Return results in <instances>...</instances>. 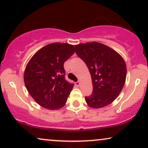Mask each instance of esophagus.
<instances>
[{
    "label": "esophagus",
    "instance_id": "obj_1",
    "mask_svg": "<svg viewBox=\"0 0 148 148\" xmlns=\"http://www.w3.org/2000/svg\"><path fill=\"white\" fill-rule=\"evenodd\" d=\"M75 86H79L80 85V82H75Z\"/></svg>",
    "mask_w": 148,
    "mask_h": 148
}]
</instances>
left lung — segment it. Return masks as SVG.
I'll use <instances>...</instances> for the list:
<instances>
[{
  "mask_svg": "<svg viewBox=\"0 0 148 148\" xmlns=\"http://www.w3.org/2000/svg\"><path fill=\"white\" fill-rule=\"evenodd\" d=\"M75 53L87 65L90 73L93 91L86 97L92 108H102L111 104L120 95L126 82L125 61L119 53L98 42L75 45Z\"/></svg>",
  "mask_w": 148,
  "mask_h": 148,
  "instance_id": "left-lung-1",
  "label": "left lung"
}]
</instances>
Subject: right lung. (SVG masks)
<instances>
[{
    "label": "right lung",
    "mask_w": 148,
    "mask_h": 148,
    "mask_svg": "<svg viewBox=\"0 0 148 148\" xmlns=\"http://www.w3.org/2000/svg\"><path fill=\"white\" fill-rule=\"evenodd\" d=\"M75 52L69 43H53L34 53L26 65L24 80L36 103L49 110L62 108L73 88L65 79L64 63Z\"/></svg>",
    "instance_id": "obj_1"
}]
</instances>
